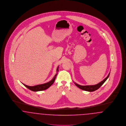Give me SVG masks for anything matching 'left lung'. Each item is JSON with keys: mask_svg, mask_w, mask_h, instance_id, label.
<instances>
[{"mask_svg": "<svg viewBox=\"0 0 126 126\" xmlns=\"http://www.w3.org/2000/svg\"><path fill=\"white\" fill-rule=\"evenodd\" d=\"M110 73H109L108 75L107 76V77H106L104 79H103V80H102L101 81H100L99 83L95 84V85H79L77 83H76V82H75L74 81H73V82L74 83L75 85L76 86H77L78 88H79L80 89H81L83 91H87V92H93L97 90H98L100 86H101L106 81L107 79L109 78V75H110Z\"/></svg>", "mask_w": 126, "mask_h": 126, "instance_id": "left-lung-1", "label": "left lung"}]
</instances>
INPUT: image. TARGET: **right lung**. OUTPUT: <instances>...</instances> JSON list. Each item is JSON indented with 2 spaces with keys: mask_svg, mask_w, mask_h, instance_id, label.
Segmentation results:
<instances>
[{
  "mask_svg": "<svg viewBox=\"0 0 126 126\" xmlns=\"http://www.w3.org/2000/svg\"><path fill=\"white\" fill-rule=\"evenodd\" d=\"M59 66H58L56 69V72L57 73L55 74V75H54V76L53 77V78L51 79L50 81L47 82V83H44V84H39V85H34L33 86H30L27 85L24 83H22L24 86L26 87L28 89L32 91L33 92H39V91H44L45 90L47 89H48V88H49L50 86H51L54 82V80L56 78V77L57 75L58 72L59 71Z\"/></svg>",
  "mask_w": 126,
  "mask_h": 126,
  "instance_id": "add662e5",
  "label": "right lung"
}]
</instances>
